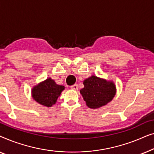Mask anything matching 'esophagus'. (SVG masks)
<instances>
[{
	"mask_svg": "<svg viewBox=\"0 0 154 154\" xmlns=\"http://www.w3.org/2000/svg\"><path fill=\"white\" fill-rule=\"evenodd\" d=\"M71 89L74 90H77L78 89H79V85H78L77 84H74V85L71 86Z\"/></svg>",
	"mask_w": 154,
	"mask_h": 154,
	"instance_id": "esophagus-1",
	"label": "esophagus"
}]
</instances>
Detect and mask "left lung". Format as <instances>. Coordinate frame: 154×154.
I'll return each mask as SVG.
<instances>
[{"label":"left lung","instance_id":"1","mask_svg":"<svg viewBox=\"0 0 154 154\" xmlns=\"http://www.w3.org/2000/svg\"><path fill=\"white\" fill-rule=\"evenodd\" d=\"M84 88L80 90L86 105L90 109H99L109 103L116 93L113 81L92 75L83 81Z\"/></svg>","mask_w":154,"mask_h":154}]
</instances>
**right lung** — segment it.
Returning <instances> with one entry per match:
<instances>
[{
  "mask_svg": "<svg viewBox=\"0 0 154 154\" xmlns=\"http://www.w3.org/2000/svg\"><path fill=\"white\" fill-rule=\"evenodd\" d=\"M64 86L58 85L51 78H48L33 86L31 90V96L35 102L46 107H51L55 104Z\"/></svg>",
  "mask_w": 154,
  "mask_h": 154,
  "instance_id": "add662e5",
  "label": "right lung"
}]
</instances>
